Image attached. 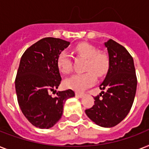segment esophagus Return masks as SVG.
Segmentation results:
<instances>
[{
  "label": "esophagus",
  "mask_w": 149,
  "mask_h": 149,
  "mask_svg": "<svg viewBox=\"0 0 149 149\" xmlns=\"http://www.w3.org/2000/svg\"><path fill=\"white\" fill-rule=\"evenodd\" d=\"M76 96L78 97H84V94L81 93H76Z\"/></svg>",
  "instance_id": "34e87169"
}]
</instances>
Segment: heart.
Here are the masks:
<instances>
[{
	"instance_id": "1",
	"label": "heart",
	"mask_w": 149,
	"mask_h": 149,
	"mask_svg": "<svg viewBox=\"0 0 149 149\" xmlns=\"http://www.w3.org/2000/svg\"><path fill=\"white\" fill-rule=\"evenodd\" d=\"M74 51L79 56L86 58L85 71L87 72L73 75L65 79L63 85L65 88L81 92L95 84L96 76L101 77L106 74L108 71L110 61L107 54L99 52L97 48L88 43H79L74 48ZM56 63L58 70L63 74L71 72L72 58L67 52H62L58 55Z\"/></svg>"
}]
</instances>
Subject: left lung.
<instances>
[{"label":"left lung","mask_w":149,"mask_h":149,"mask_svg":"<svg viewBox=\"0 0 149 149\" xmlns=\"http://www.w3.org/2000/svg\"><path fill=\"white\" fill-rule=\"evenodd\" d=\"M104 46L110 65L100 88L107 92L95 97L94 105L85 112L96 125L111 127L129 113L136 93L137 77L133 58L124 46L112 39L104 42Z\"/></svg>","instance_id":"left-lung-1"}]
</instances>
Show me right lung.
I'll return each instance as SVG.
<instances>
[{
    "instance_id": "obj_1",
    "label": "right lung",
    "mask_w": 149,
    "mask_h": 149,
    "mask_svg": "<svg viewBox=\"0 0 149 149\" xmlns=\"http://www.w3.org/2000/svg\"><path fill=\"white\" fill-rule=\"evenodd\" d=\"M70 42L48 37L38 41L22 55L15 79L17 102L24 117L35 127L48 129L62 118L65 100L75 97L72 90L56 91L61 76L56 60Z\"/></svg>"
}]
</instances>
